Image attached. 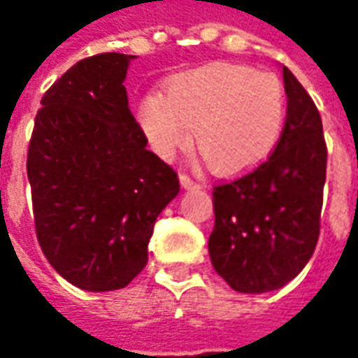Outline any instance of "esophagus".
<instances>
[{"instance_id": "1", "label": "esophagus", "mask_w": 358, "mask_h": 358, "mask_svg": "<svg viewBox=\"0 0 358 358\" xmlns=\"http://www.w3.org/2000/svg\"><path fill=\"white\" fill-rule=\"evenodd\" d=\"M179 183H181V187L187 189V191H189V189H199V183H195L189 175H185V173L179 175Z\"/></svg>"}]
</instances>
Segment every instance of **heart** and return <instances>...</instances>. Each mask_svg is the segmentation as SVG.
I'll return each mask as SVG.
<instances>
[{
    "label": "heart",
    "mask_w": 358,
    "mask_h": 358,
    "mask_svg": "<svg viewBox=\"0 0 358 358\" xmlns=\"http://www.w3.org/2000/svg\"><path fill=\"white\" fill-rule=\"evenodd\" d=\"M287 95L279 77L247 65L213 63L173 77L139 107V125L159 157L189 143L223 177L263 165L281 143Z\"/></svg>",
    "instance_id": "1"
}]
</instances>
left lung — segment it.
Here are the masks:
<instances>
[{
    "instance_id": "1",
    "label": "left lung",
    "mask_w": 358,
    "mask_h": 358,
    "mask_svg": "<svg viewBox=\"0 0 358 358\" xmlns=\"http://www.w3.org/2000/svg\"><path fill=\"white\" fill-rule=\"evenodd\" d=\"M287 123L281 143L255 171L213 187L215 271L239 293H267L309 263L321 229L327 145L319 109L282 67Z\"/></svg>"
}]
</instances>
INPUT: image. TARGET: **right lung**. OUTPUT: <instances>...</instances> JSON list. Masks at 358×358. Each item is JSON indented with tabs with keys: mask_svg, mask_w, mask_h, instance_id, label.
Segmentation results:
<instances>
[{
	"mask_svg": "<svg viewBox=\"0 0 358 358\" xmlns=\"http://www.w3.org/2000/svg\"><path fill=\"white\" fill-rule=\"evenodd\" d=\"M135 55L77 62L41 97L27 151L35 233L49 265L83 291L127 287L147 265L159 213L179 193L147 151L125 77Z\"/></svg>",
	"mask_w": 358,
	"mask_h": 358,
	"instance_id": "add662e5",
	"label": "right lung"
}]
</instances>
